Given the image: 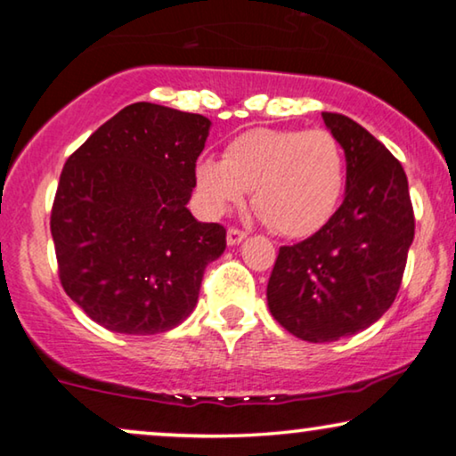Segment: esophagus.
I'll use <instances>...</instances> for the list:
<instances>
[{
    "label": "esophagus",
    "instance_id": "34e87169",
    "mask_svg": "<svg viewBox=\"0 0 456 456\" xmlns=\"http://www.w3.org/2000/svg\"><path fill=\"white\" fill-rule=\"evenodd\" d=\"M247 239V232L245 230H240V228H228V234H226V240H228V245L230 247H234V245H239V242H242Z\"/></svg>",
    "mask_w": 456,
    "mask_h": 456
}]
</instances>
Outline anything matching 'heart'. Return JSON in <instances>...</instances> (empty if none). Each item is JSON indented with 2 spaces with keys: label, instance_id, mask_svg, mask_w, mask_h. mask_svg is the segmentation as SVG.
Segmentation results:
<instances>
[{
  "label": "heart",
  "instance_id": "heart-1",
  "mask_svg": "<svg viewBox=\"0 0 456 456\" xmlns=\"http://www.w3.org/2000/svg\"><path fill=\"white\" fill-rule=\"evenodd\" d=\"M195 183L209 214H226L251 191L253 208L276 232L307 236L338 209L346 155L323 128H251L228 142L224 159H199Z\"/></svg>",
  "mask_w": 456,
  "mask_h": 456
}]
</instances>
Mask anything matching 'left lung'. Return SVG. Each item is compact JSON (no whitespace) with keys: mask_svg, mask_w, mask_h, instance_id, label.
Here are the masks:
<instances>
[{"mask_svg":"<svg viewBox=\"0 0 456 456\" xmlns=\"http://www.w3.org/2000/svg\"><path fill=\"white\" fill-rule=\"evenodd\" d=\"M346 155L345 201L314 236L280 247L267 305L307 342H332L378 322L401 289L415 216L401 161L351 118L323 111Z\"/></svg>","mask_w":456,"mask_h":456,"instance_id":"1","label":"left lung"}]
</instances>
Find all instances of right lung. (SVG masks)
<instances>
[{
  "mask_svg": "<svg viewBox=\"0 0 456 456\" xmlns=\"http://www.w3.org/2000/svg\"><path fill=\"white\" fill-rule=\"evenodd\" d=\"M211 122L133 103L99 126L61 170L52 236L66 295L120 334L167 332L195 309L226 228L186 203Z\"/></svg>",
  "mask_w": 456,
  "mask_h": 456,
  "instance_id": "right-lung-1",
  "label": "right lung"
}]
</instances>
